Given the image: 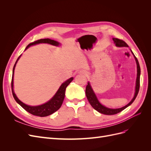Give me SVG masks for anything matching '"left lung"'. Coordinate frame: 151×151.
<instances>
[{"instance_id": "1", "label": "left lung", "mask_w": 151, "mask_h": 151, "mask_svg": "<svg viewBox=\"0 0 151 151\" xmlns=\"http://www.w3.org/2000/svg\"><path fill=\"white\" fill-rule=\"evenodd\" d=\"M114 43H115L116 47H129L128 45L124 42V41L122 40H120L118 38H113ZM132 53H133V52H132ZM134 54V53H133ZM135 61L137 63V81H136V87H135V93L134 97L133 99H132V101L129 103L127 104L126 106H123L120 108H118V109H111V108H108L105 107L99 102L96 96L94 93V91L93 89L91 88V86L89 84V83H88V85L86 86V95L87 99H88V101L90 103V104L92 106V107L96 109V110L98 111V112L101 113L102 114H104V115H115V114H117L118 113L121 112L123 111V109H125L126 108H127L134 101V100L135 99L139 93V91L140 88V68L139 65V63L137 60V58H136V57L134 55Z\"/></svg>"}]
</instances>
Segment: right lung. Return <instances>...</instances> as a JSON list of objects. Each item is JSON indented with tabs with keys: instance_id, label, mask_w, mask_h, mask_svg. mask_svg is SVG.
<instances>
[{
	"instance_id": "right-lung-1",
	"label": "right lung",
	"mask_w": 151,
	"mask_h": 151,
	"mask_svg": "<svg viewBox=\"0 0 151 151\" xmlns=\"http://www.w3.org/2000/svg\"><path fill=\"white\" fill-rule=\"evenodd\" d=\"M42 43L51 44L52 45H55V46H58V45H59L58 42H56V41H54L53 40H50L48 38L40 39V40L35 41V42H32V43H29L28 46L26 47L25 50L29 48L30 46H31V45L38 44V43ZM20 57H21V55L17 59L15 64H14V65L13 70H12L11 88H12V93L14 98V99L16 100V101L19 105H21V106L26 111H28V113L32 114V115H35V116H41V117L47 116L48 115H50L51 114L57 111L58 109L61 107L62 103L63 101V99H64V98H65V93L66 88L67 87V86L72 81L73 77H71V78H70L69 79L66 81L65 83H63L60 86V88L58 89L57 92L55 94L54 96L47 103H45L43 104H42V105H40V106H29V105H26L24 103L21 102L20 100L17 98V96H16L14 92V90H13L14 71V68L16 67V63H17V60H19Z\"/></svg>"
}]
</instances>
